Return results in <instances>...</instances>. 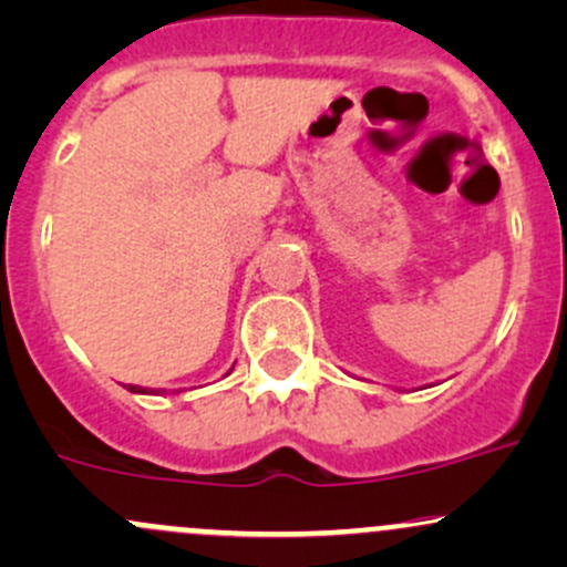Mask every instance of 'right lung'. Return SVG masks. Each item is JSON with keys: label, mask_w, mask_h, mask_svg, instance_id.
Masks as SVG:
<instances>
[{"label": "right lung", "mask_w": 567, "mask_h": 567, "mask_svg": "<svg viewBox=\"0 0 567 567\" xmlns=\"http://www.w3.org/2000/svg\"><path fill=\"white\" fill-rule=\"evenodd\" d=\"M128 390H132V393H147L145 388H136V384H128ZM151 393H153V390H151Z\"/></svg>", "instance_id": "right-lung-1"}]
</instances>
